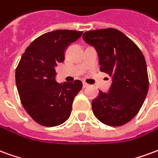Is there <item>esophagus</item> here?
<instances>
[{"label":"esophagus","instance_id":"esophagus-1","mask_svg":"<svg viewBox=\"0 0 158 158\" xmlns=\"http://www.w3.org/2000/svg\"><path fill=\"white\" fill-rule=\"evenodd\" d=\"M88 86H89V85H88L87 83L83 82V88H84V89H85V88H86V87H88Z\"/></svg>","mask_w":158,"mask_h":158}]
</instances>
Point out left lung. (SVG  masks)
I'll return each mask as SVG.
<instances>
[{"instance_id":"obj_1","label":"left lung","mask_w":158,"mask_h":158,"mask_svg":"<svg viewBox=\"0 0 158 158\" xmlns=\"http://www.w3.org/2000/svg\"><path fill=\"white\" fill-rule=\"evenodd\" d=\"M83 39L96 48L101 72L113 77L109 92L99 90L92 101L94 115L106 125H123L139 113L148 92L142 52L129 37L113 28L87 31Z\"/></svg>"}]
</instances>
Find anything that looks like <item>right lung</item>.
I'll list each match as a JSON object with an SVG mask.
<instances>
[{
	"instance_id": "obj_1",
	"label": "right lung",
	"mask_w": 158,
	"mask_h": 158,
	"mask_svg": "<svg viewBox=\"0 0 158 158\" xmlns=\"http://www.w3.org/2000/svg\"><path fill=\"white\" fill-rule=\"evenodd\" d=\"M83 31L58 29L36 38L26 48L17 66L16 85L23 108L36 123L53 127L71 114L73 102L83 84L55 81L56 67L64 61V52Z\"/></svg>"
}]
</instances>
